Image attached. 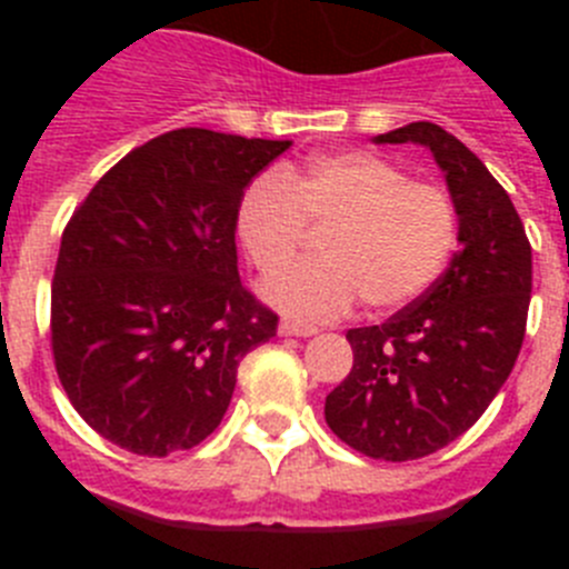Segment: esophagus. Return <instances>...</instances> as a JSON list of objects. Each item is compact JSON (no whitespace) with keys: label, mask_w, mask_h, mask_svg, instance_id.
Masks as SVG:
<instances>
[{"label":"esophagus","mask_w":569,"mask_h":569,"mask_svg":"<svg viewBox=\"0 0 569 569\" xmlns=\"http://www.w3.org/2000/svg\"><path fill=\"white\" fill-rule=\"evenodd\" d=\"M279 333L281 336H313V333H319V330H316L313 325H301V321L284 319L279 325Z\"/></svg>","instance_id":"esophagus-1"}]
</instances>
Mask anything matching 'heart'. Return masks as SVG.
Segmentation results:
<instances>
[{
	"mask_svg": "<svg viewBox=\"0 0 569 569\" xmlns=\"http://www.w3.org/2000/svg\"><path fill=\"white\" fill-rule=\"evenodd\" d=\"M308 224L328 230L325 259L299 261L261 288L270 305L305 321L333 319L359 296L379 313L405 308L439 279L459 239L447 190L361 150L259 176L236 210L241 244L261 273L293 259Z\"/></svg>",
	"mask_w": 569,
	"mask_h": 569,
	"instance_id": "heart-1",
	"label": "heart"
}]
</instances>
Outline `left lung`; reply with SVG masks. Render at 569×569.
<instances>
[{"label":"left lung","mask_w":569,"mask_h":569,"mask_svg":"<svg viewBox=\"0 0 569 569\" xmlns=\"http://www.w3.org/2000/svg\"><path fill=\"white\" fill-rule=\"evenodd\" d=\"M430 148L459 213L450 268L385 325L347 330L353 370L325 401L345 445L381 461L430 456L487 410L519 359L532 250L510 196L470 148L433 122L376 136Z\"/></svg>","instance_id":"obj_1"}]
</instances>
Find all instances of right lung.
<instances>
[{"mask_svg": "<svg viewBox=\"0 0 569 569\" xmlns=\"http://www.w3.org/2000/svg\"><path fill=\"white\" fill-rule=\"evenodd\" d=\"M290 142L179 128L130 150L64 224L50 350L77 413L128 453L190 450L279 316L236 268V210Z\"/></svg>", "mask_w": 569, "mask_h": 569, "instance_id": "add662e5", "label": "right lung"}]
</instances>
